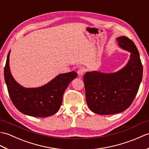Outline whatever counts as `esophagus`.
<instances>
[{"label":"esophagus","instance_id":"esophagus-1","mask_svg":"<svg viewBox=\"0 0 149 149\" xmlns=\"http://www.w3.org/2000/svg\"><path fill=\"white\" fill-rule=\"evenodd\" d=\"M84 72H85V69L83 68H80L77 70V74L79 75V76H81V75H83L84 74Z\"/></svg>","mask_w":149,"mask_h":149}]
</instances>
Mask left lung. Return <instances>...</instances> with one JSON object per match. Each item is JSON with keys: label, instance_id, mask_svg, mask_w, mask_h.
I'll list each match as a JSON object with an SVG mask.
<instances>
[{"label": "left lung", "instance_id": "8db88e82", "mask_svg": "<svg viewBox=\"0 0 149 149\" xmlns=\"http://www.w3.org/2000/svg\"><path fill=\"white\" fill-rule=\"evenodd\" d=\"M119 47L131 52L127 64L111 74L93 71L84 75L88 106L99 115H112L127 109L138 93L143 76V66L139 52L126 36L116 39Z\"/></svg>", "mask_w": 149, "mask_h": 149}]
</instances>
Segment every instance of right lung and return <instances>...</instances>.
I'll return each mask as SVG.
<instances>
[{
	"instance_id": "1",
	"label": "right lung",
	"mask_w": 149,
	"mask_h": 149,
	"mask_svg": "<svg viewBox=\"0 0 149 149\" xmlns=\"http://www.w3.org/2000/svg\"><path fill=\"white\" fill-rule=\"evenodd\" d=\"M9 52L4 67V79L10 99L19 111L35 117L54 115L62 104L63 96L69 83L77 76L75 72L58 75L41 87L27 88L15 81L9 69Z\"/></svg>"
}]
</instances>
